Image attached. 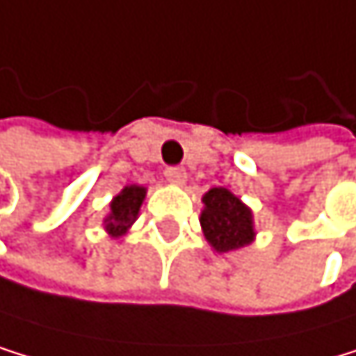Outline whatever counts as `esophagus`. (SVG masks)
I'll return each instance as SVG.
<instances>
[{"mask_svg": "<svg viewBox=\"0 0 356 356\" xmlns=\"http://www.w3.org/2000/svg\"><path fill=\"white\" fill-rule=\"evenodd\" d=\"M164 177H166V181L172 184V186H184L186 184V170L179 168V166H170L164 170Z\"/></svg>", "mask_w": 356, "mask_h": 356, "instance_id": "obj_1", "label": "esophagus"}]
</instances>
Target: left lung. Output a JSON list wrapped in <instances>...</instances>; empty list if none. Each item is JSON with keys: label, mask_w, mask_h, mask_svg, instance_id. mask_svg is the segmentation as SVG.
Segmentation results:
<instances>
[{"label": "left lung", "mask_w": 356, "mask_h": 356, "mask_svg": "<svg viewBox=\"0 0 356 356\" xmlns=\"http://www.w3.org/2000/svg\"><path fill=\"white\" fill-rule=\"evenodd\" d=\"M201 229L216 252H233L255 242L252 209L227 188H211L203 194Z\"/></svg>", "instance_id": "8db88e82"}]
</instances>
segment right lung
Instances as JSON below:
<instances>
[{"label":"right lung","instance_id":"right-lung-1","mask_svg":"<svg viewBox=\"0 0 356 356\" xmlns=\"http://www.w3.org/2000/svg\"><path fill=\"white\" fill-rule=\"evenodd\" d=\"M145 196H147L145 186L131 184V186H125L110 201V211L104 218V229L112 240L123 238L131 229V225L136 222L140 213V207H143Z\"/></svg>","mask_w":356,"mask_h":356}]
</instances>
